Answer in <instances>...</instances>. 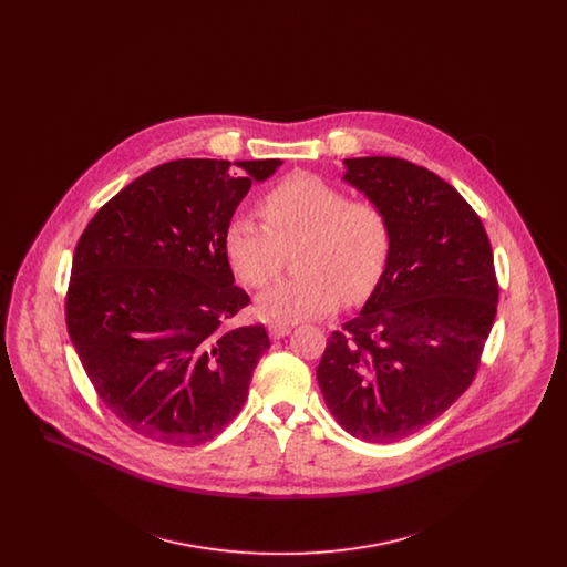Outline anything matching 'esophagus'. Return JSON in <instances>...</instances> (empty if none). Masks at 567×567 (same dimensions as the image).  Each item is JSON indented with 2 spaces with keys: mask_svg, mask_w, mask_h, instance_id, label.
<instances>
[{
  "mask_svg": "<svg viewBox=\"0 0 567 567\" xmlns=\"http://www.w3.org/2000/svg\"><path fill=\"white\" fill-rule=\"evenodd\" d=\"M291 333V327L285 323H271L270 324V336L274 340H280V338H285V336H289Z\"/></svg>",
  "mask_w": 567,
  "mask_h": 567,
  "instance_id": "esophagus-1",
  "label": "esophagus"
}]
</instances>
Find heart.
Here are the masks:
<instances>
[{
  "label": "heart",
  "instance_id": "b5f03b06",
  "mask_svg": "<svg viewBox=\"0 0 567 567\" xmlns=\"http://www.w3.org/2000/svg\"><path fill=\"white\" fill-rule=\"evenodd\" d=\"M264 223L234 216L225 229L231 268L252 289L282 270L296 248L301 276L278 282L259 297L264 317L297 323L333 312L342 297L363 301L386 270L393 231L384 210L372 202H352L347 190L317 174L296 172L271 187L259 204Z\"/></svg>",
  "mask_w": 567,
  "mask_h": 567
}]
</instances>
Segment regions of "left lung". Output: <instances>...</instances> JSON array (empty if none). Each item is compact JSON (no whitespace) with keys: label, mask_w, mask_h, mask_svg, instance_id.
Wrapping results in <instances>:
<instances>
[{"label":"left lung","mask_w":567,"mask_h":567,"mask_svg":"<svg viewBox=\"0 0 567 567\" xmlns=\"http://www.w3.org/2000/svg\"><path fill=\"white\" fill-rule=\"evenodd\" d=\"M344 181L391 223L386 270L359 317L327 340L317 380L347 432L404 440L472 384L497 312L493 250L474 208L427 167L344 159Z\"/></svg>","instance_id":"1"}]
</instances>
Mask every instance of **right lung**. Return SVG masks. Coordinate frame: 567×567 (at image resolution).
Wrapping results in <instances>:
<instances>
[{"instance_id":"add662e5","label":"right lung","mask_w":567,"mask_h":567,"mask_svg":"<svg viewBox=\"0 0 567 567\" xmlns=\"http://www.w3.org/2000/svg\"><path fill=\"white\" fill-rule=\"evenodd\" d=\"M239 169L236 171L233 165ZM280 159H178L153 167L91 218L74 250L65 323L100 400L135 433L172 446L213 440L243 410L264 324L248 306L225 229L252 181Z\"/></svg>"}]
</instances>
